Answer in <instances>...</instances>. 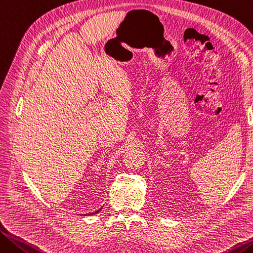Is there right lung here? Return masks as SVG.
I'll return each mask as SVG.
<instances>
[{
	"mask_svg": "<svg viewBox=\"0 0 253 253\" xmlns=\"http://www.w3.org/2000/svg\"><path fill=\"white\" fill-rule=\"evenodd\" d=\"M99 212V210L98 211H96V212H94V213H92V214H88V215H93V214H96V213H98ZM86 215V214H85Z\"/></svg>",
	"mask_w": 253,
	"mask_h": 253,
	"instance_id": "right-lung-1",
	"label": "right lung"
}]
</instances>
